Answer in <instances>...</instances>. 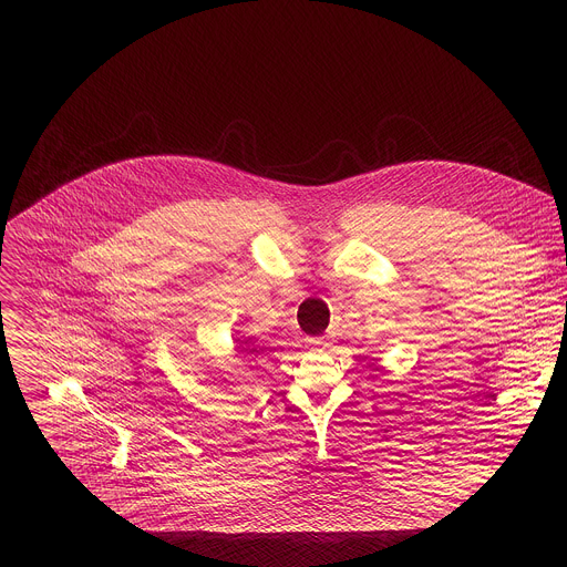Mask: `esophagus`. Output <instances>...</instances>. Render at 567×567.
I'll list each match as a JSON object with an SVG mask.
<instances>
[{
	"mask_svg": "<svg viewBox=\"0 0 567 567\" xmlns=\"http://www.w3.org/2000/svg\"><path fill=\"white\" fill-rule=\"evenodd\" d=\"M305 343H307V348H311V350H322V348L328 346V343H326V339H322V337H311V339H305Z\"/></svg>",
	"mask_w": 567,
	"mask_h": 567,
	"instance_id": "obj_1",
	"label": "esophagus"
}]
</instances>
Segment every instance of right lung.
<instances>
[{"label": "right lung", "mask_w": 567, "mask_h": 567, "mask_svg": "<svg viewBox=\"0 0 567 567\" xmlns=\"http://www.w3.org/2000/svg\"><path fill=\"white\" fill-rule=\"evenodd\" d=\"M245 343H247V341H245Z\"/></svg>", "instance_id": "right-lung-1"}]
</instances>
